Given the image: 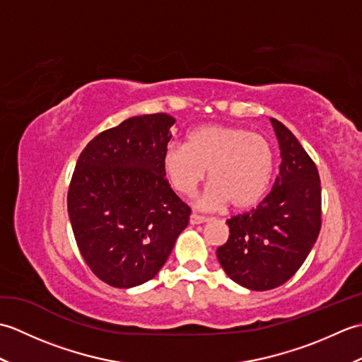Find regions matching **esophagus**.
Returning <instances> with one entry per match:
<instances>
[{
	"label": "esophagus",
	"mask_w": 362,
	"mask_h": 362,
	"mask_svg": "<svg viewBox=\"0 0 362 362\" xmlns=\"http://www.w3.org/2000/svg\"><path fill=\"white\" fill-rule=\"evenodd\" d=\"M209 221V218L206 216H201V214H197V213H191V216H189V222L191 224H204V222H206Z\"/></svg>",
	"instance_id": "obj_1"
}]
</instances>
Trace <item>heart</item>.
<instances>
[{
  "mask_svg": "<svg viewBox=\"0 0 362 362\" xmlns=\"http://www.w3.org/2000/svg\"><path fill=\"white\" fill-rule=\"evenodd\" d=\"M163 169L179 194L193 196L209 171L204 209L228 204L233 210L255 206L274 174V151L263 135L236 126L209 124L191 130L185 144H169Z\"/></svg>",
  "mask_w": 362,
  "mask_h": 362,
  "instance_id": "1",
  "label": "heart"
}]
</instances>
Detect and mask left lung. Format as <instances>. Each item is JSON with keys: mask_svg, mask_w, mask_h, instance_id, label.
Segmentation results:
<instances>
[{"mask_svg": "<svg viewBox=\"0 0 362 362\" xmlns=\"http://www.w3.org/2000/svg\"><path fill=\"white\" fill-rule=\"evenodd\" d=\"M281 151L280 173L257 209L227 219L218 259L235 283L252 291L281 286L308 257L322 227L320 177L291 130L271 118Z\"/></svg>", "mask_w": 362, "mask_h": 362, "instance_id": "8db88e82", "label": "left lung"}]
</instances>
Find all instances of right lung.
I'll list each match as a JSON object with an SVG mask.
<instances>
[{"label": "right lung", "mask_w": 362, "mask_h": 362, "mask_svg": "<svg viewBox=\"0 0 362 362\" xmlns=\"http://www.w3.org/2000/svg\"><path fill=\"white\" fill-rule=\"evenodd\" d=\"M175 122L166 113L122 121L91 140L68 188L81 255L115 288L149 281L166 263L191 209L166 179L163 153Z\"/></svg>", "instance_id": "1"}]
</instances>
